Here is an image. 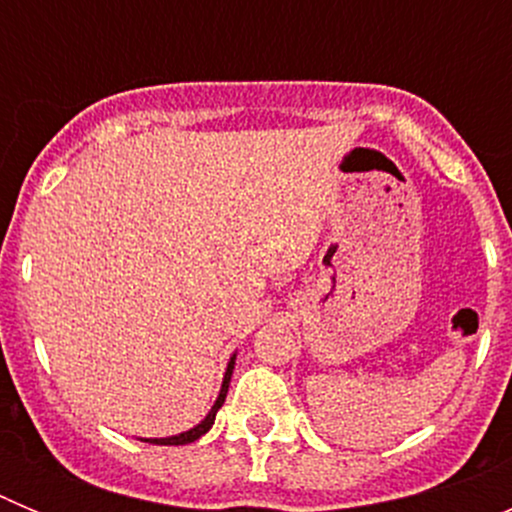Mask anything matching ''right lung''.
Wrapping results in <instances>:
<instances>
[{"label":"right lung","instance_id":"1","mask_svg":"<svg viewBox=\"0 0 512 512\" xmlns=\"http://www.w3.org/2000/svg\"><path fill=\"white\" fill-rule=\"evenodd\" d=\"M233 369H235V354L230 356V361H228V369H225V377H223V384H220V395H217L215 405H212L210 413H207L205 418L200 420V423L194 425V428H189V431H184V433H176V436H166V438H140V441H146V443H161V446H184V443H192V441H197V438H200V436H205V433L212 428V423H215L217 410L223 408L225 395H228V387H230V377H233Z\"/></svg>","mask_w":512,"mask_h":512}]
</instances>
